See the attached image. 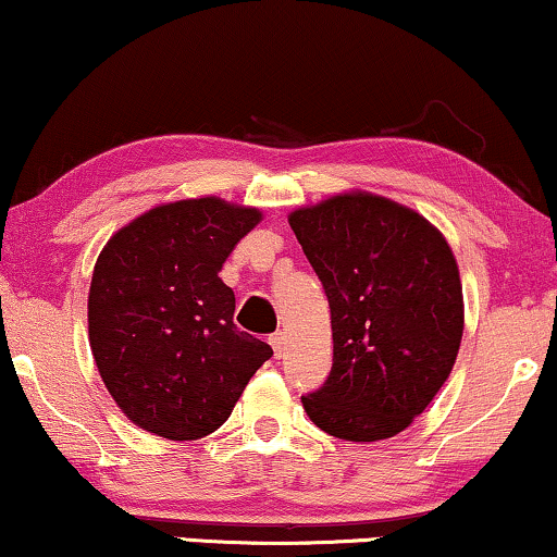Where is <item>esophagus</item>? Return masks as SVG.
<instances>
[{"mask_svg":"<svg viewBox=\"0 0 557 557\" xmlns=\"http://www.w3.org/2000/svg\"><path fill=\"white\" fill-rule=\"evenodd\" d=\"M270 345L272 350H275V358H282L285 355V332H275V335H270Z\"/></svg>","mask_w":557,"mask_h":557,"instance_id":"34e87169","label":"esophagus"}]
</instances>
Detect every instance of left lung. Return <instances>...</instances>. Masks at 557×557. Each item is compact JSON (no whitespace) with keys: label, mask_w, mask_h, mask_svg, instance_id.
<instances>
[{"label":"left lung","mask_w":557,"mask_h":557,"mask_svg":"<svg viewBox=\"0 0 557 557\" xmlns=\"http://www.w3.org/2000/svg\"><path fill=\"white\" fill-rule=\"evenodd\" d=\"M330 302L332 370L302 395L320 430L352 443L403 433L450 375L462 339L460 272L408 207L337 195L289 214Z\"/></svg>","instance_id":"8db88e82"}]
</instances>
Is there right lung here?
I'll use <instances>...</instances> for the list:
<instances>
[{"mask_svg": "<svg viewBox=\"0 0 557 557\" xmlns=\"http://www.w3.org/2000/svg\"><path fill=\"white\" fill-rule=\"evenodd\" d=\"M260 218L218 197L182 199L129 222L99 255L89 345L114 403L147 433H214L272 358L232 322L235 293L218 277Z\"/></svg>", "mask_w": 557, "mask_h": 557, "instance_id": "right-lung-1", "label": "right lung"}]
</instances>
